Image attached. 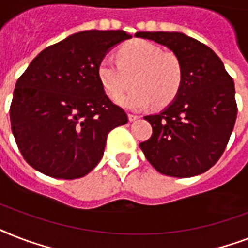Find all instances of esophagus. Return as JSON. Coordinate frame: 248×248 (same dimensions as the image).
Returning a JSON list of instances; mask_svg holds the SVG:
<instances>
[{"mask_svg":"<svg viewBox=\"0 0 248 248\" xmlns=\"http://www.w3.org/2000/svg\"><path fill=\"white\" fill-rule=\"evenodd\" d=\"M127 117H128V121H130V122H132V121H136L138 118H139V116H136V114H131V113H128Z\"/></svg>","mask_w":248,"mask_h":248,"instance_id":"obj_1","label":"esophagus"}]
</instances>
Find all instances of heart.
<instances>
[{
  "label": "heart",
  "mask_w": 248,
  "mask_h": 248,
  "mask_svg": "<svg viewBox=\"0 0 248 248\" xmlns=\"http://www.w3.org/2000/svg\"><path fill=\"white\" fill-rule=\"evenodd\" d=\"M117 60L104 56L96 73L105 95L112 100H117L133 78L134 89L118 99L121 107L130 110H141L153 103L166 107L180 93L184 68L175 52L162 51L151 41L134 40L118 48Z\"/></svg>",
  "instance_id": "heart-1"
}]
</instances>
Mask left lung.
<instances>
[{
    "instance_id": "obj_1",
    "label": "left lung",
    "mask_w": 248,
    "mask_h": 248,
    "mask_svg": "<svg viewBox=\"0 0 248 248\" xmlns=\"http://www.w3.org/2000/svg\"><path fill=\"white\" fill-rule=\"evenodd\" d=\"M135 37L166 46L180 58L184 79L176 99L145 116L151 139L140 143L158 172L190 177L206 172L225 151L237 118L234 82L219 56L180 32H138Z\"/></svg>"
}]
</instances>
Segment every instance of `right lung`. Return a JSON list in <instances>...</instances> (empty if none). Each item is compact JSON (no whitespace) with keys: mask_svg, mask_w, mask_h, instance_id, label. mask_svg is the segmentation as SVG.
Segmentation results:
<instances>
[{"mask_svg":"<svg viewBox=\"0 0 248 248\" xmlns=\"http://www.w3.org/2000/svg\"><path fill=\"white\" fill-rule=\"evenodd\" d=\"M131 38L124 31H83L41 51L17 79L10 107L14 138L33 169L78 179L104 155L109 131L127 124L97 79L107 52Z\"/></svg>","mask_w":248,"mask_h":248,"instance_id":"obj_1","label":"right lung"}]
</instances>
